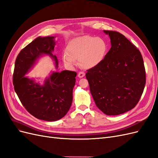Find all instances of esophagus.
<instances>
[{"mask_svg": "<svg viewBox=\"0 0 158 158\" xmlns=\"http://www.w3.org/2000/svg\"><path fill=\"white\" fill-rule=\"evenodd\" d=\"M84 76H85V73L84 72H80V73H78V76L79 78H83Z\"/></svg>", "mask_w": 158, "mask_h": 158, "instance_id": "obj_1", "label": "esophagus"}]
</instances>
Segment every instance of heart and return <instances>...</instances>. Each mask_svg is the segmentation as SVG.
Segmentation results:
<instances>
[{
  "mask_svg": "<svg viewBox=\"0 0 158 158\" xmlns=\"http://www.w3.org/2000/svg\"><path fill=\"white\" fill-rule=\"evenodd\" d=\"M108 49L107 42L102 38L85 35L71 40L66 47V52L62 59L68 66L77 64L85 69H92L103 60Z\"/></svg>",
  "mask_w": 158,
  "mask_h": 158,
  "instance_id": "b5f03b06",
  "label": "heart"
}]
</instances>
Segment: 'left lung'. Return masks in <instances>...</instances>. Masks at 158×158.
<instances>
[{
  "label": "left lung",
  "instance_id": "left-lung-1",
  "mask_svg": "<svg viewBox=\"0 0 158 158\" xmlns=\"http://www.w3.org/2000/svg\"><path fill=\"white\" fill-rule=\"evenodd\" d=\"M111 47L103 60L88 70L90 92L97 107L107 115H118L135 107L146 84L140 51L121 33L106 31Z\"/></svg>",
  "mask_w": 158,
  "mask_h": 158
}]
</instances>
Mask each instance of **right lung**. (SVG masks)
<instances>
[{"label": "right lung", "instance_id": "1", "mask_svg": "<svg viewBox=\"0 0 158 158\" xmlns=\"http://www.w3.org/2000/svg\"><path fill=\"white\" fill-rule=\"evenodd\" d=\"M55 45V37H37L17 56L13 74L14 88L23 106L33 117L47 121L59 120L69 111L77 74L53 72L42 85L25 75L42 55L52 57L58 68L56 56L52 54Z\"/></svg>", "mask_w": 158, "mask_h": 158}]
</instances>
